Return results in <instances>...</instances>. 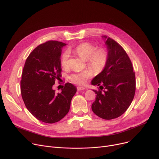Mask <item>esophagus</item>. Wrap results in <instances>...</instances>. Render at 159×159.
Returning <instances> with one entry per match:
<instances>
[{"label":"esophagus","instance_id":"34e87169","mask_svg":"<svg viewBox=\"0 0 159 159\" xmlns=\"http://www.w3.org/2000/svg\"><path fill=\"white\" fill-rule=\"evenodd\" d=\"M84 89H86V88L84 87H77L78 91H82V90H84Z\"/></svg>","mask_w":159,"mask_h":159}]
</instances>
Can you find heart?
<instances>
[{
    "label": "heart",
    "instance_id": "1",
    "mask_svg": "<svg viewBox=\"0 0 159 159\" xmlns=\"http://www.w3.org/2000/svg\"><path fill=\"white\" fill-rule=\"evenodd\" d=\"M76 53L82 60L87 62L88 68L96 74L101 73L107 64L108 54L103 48L96 50V47L89 43L79 44L74 49ZM70 52L66 51L61 58V64L63 68H66L68 64ZM92 77V73L89 71H85L71 75L70 79L74 83L80 86H84L87 81Z\"/></svg>",
    "mask_w": 159,
    "mask_h": 159
}]
</instances>
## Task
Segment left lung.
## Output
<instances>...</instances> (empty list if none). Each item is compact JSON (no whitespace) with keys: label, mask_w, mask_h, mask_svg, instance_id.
Here are the masks:
<instances>
[{"label":"left lung","mask_w":159,"mask_h":159,"mask_svg":"<svg viewBox=\"0 0 159 159\" xmlns=\"http://www.w3.org/2000/svg\"><path fill=\"white\" fill-rule=\"evenodd\" d=\"M108 60L104 70L91 80L95 101L91 106L93 113L106 120L117 118L127 110L135 93V75L131 62L124 49L114 40L102 36ZM103 91H102V89Z\"/></svg>","instance_id":"8db88e82"}]
</instances>
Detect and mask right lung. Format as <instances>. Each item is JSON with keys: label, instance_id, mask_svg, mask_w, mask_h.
I'll return each mask as SVG.
<instances>
[{"label": "right lung", "instance_id": "obj_1", "mask_svg": "<svg viewBox=\"0 0 159 159\" xmlns=\"http://www.w3.org/2000/svg\"><path fill=\"white\" fill-rule=\"evenodd\" d=\"M66 44L50 40L33 50L25 62L20 81L22 97L28 111L49 124L61 120L69 112L77 88L66 83L60 93L53 89L61 77L62 48Z\"/></svg>", "mask_w": 159, "mask_h": 159}]
</instances>
